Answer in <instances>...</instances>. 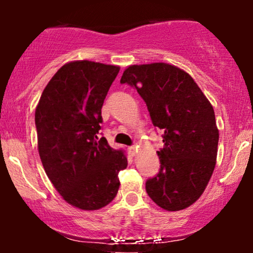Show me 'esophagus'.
I'll return each mask as SVG.
<instances>
[{
	"mask_svg": "<svg viewBox=\"0 0 253 253\" xmlns=\"http://www.w3.org/2000/svg\"><path fill=\"white\" fill-rule=\"evenodd\" d=\"M136 146H130V147H128V152H129V155L132 156V157H134L135 156V153H136Z\"/></svg>",
	"mask_w": 253,
	"mask_h": 253,
	"instance_id": "esophagus-1",
	"label": "esophagus"
}]
</instances>
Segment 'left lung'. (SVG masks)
<instances>
[{
    "mask_svg": "<svg viewBox=\"0 0 253 253\" xmlns=\"http://www.w3.org/2000/svg\"><path fill=\"white\" fill-rule=\"evenodd\" d=\"M120 83L134 86L155 127L164 132L157 151L161 170L146 193L161 208L184 210L202 195L216 163L219 129L213 106L193 77L167 63L130 65Z\"/></svg>",
    "mask_w": 253,
    "mask_h": 253,
    "instance_id": "obj_1",
    "label": "left lung"
}]
</instances>
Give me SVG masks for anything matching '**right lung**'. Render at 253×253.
I'll return each mask as SVG.
<instances>
[{
    "instance_id": "right-lung-1",
    "label": "right lung",
    "mask_w": 253,
    "mask_h": 253,
    "mask_svg": "<svg viewBox=\"0 0 253 253\" xmlns=\"http://www.w3.org/2000/svg\"><path fill=\"white\" fill-rule=\"evenodd\" d=\"M120 68L75 60L58 70L36 109L38 151L46 175L66 202L97 211L117 196L124 151L98 139L103 101Z\"/></svg>"
}]
</instances>
